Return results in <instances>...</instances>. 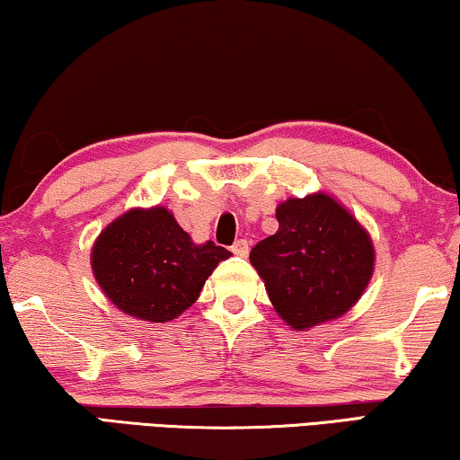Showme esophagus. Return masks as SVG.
<instances>
[{
	"mask_svg": "<svg viewBox=\"0 0 460 460\" xmlns=\"http://www.w3.org/2000/svg\"><path fill=\"white\" fill-rule=\"evenodd\" d=\"M248 250H250L248 239H237V242L231 245V252H233V254H235V256H239V258L248 256Z\"/></svg>",
	"mask_w": 460,
	"mask_h": 460,
	"instance_id": "esophagus-1",
	"label": "esophagus"
}]
</instances>
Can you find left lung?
<instances>
[{"mask_svg":"<svg viewBox=\"0 0 460 460\" xmlns=\"http://www.w3.org/2000/svg\"><path fill=\"white\" fill-rule=\"evenodd\" d=\"M279 229L250 252L277 314L296 332L335 321L360 300L375 269L362 225L327 193L277 206Z\"/></svg>","mask_w":460,"mask_h":460,"instance_id":"8db88e82","label":"left lung"}]
</instances>
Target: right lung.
<instances>
[{"label":"right lung","mask_w":460,"mask_h":460,"mask_svg":"<svg viewBox=\"0 0 460 460\" xmlns=\"http://www.w3.org/2000/svg\"><path fill=\"white\" fill-rule=\"evenodd\" d=\"M215 242L193 243L164 206L133 208L100 233L92 250L95 281L116 308L139 321L168 323L198 300L227 261Z\"/></svg>","instance_id":"right-lung-1"}]
</instances>
